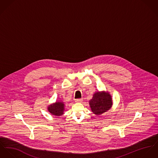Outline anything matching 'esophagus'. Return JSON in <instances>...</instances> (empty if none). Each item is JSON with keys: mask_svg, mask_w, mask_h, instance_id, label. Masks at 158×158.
<instances>
[{"mask_svg": "<svg viewBox=\"0 0 158 158\" xmlns=\"http://www.w3.org/2000/svg\"><path fill=\"white\" fill-rule=\"evenodd\" d=\"M82 101H83L82 99H75L76 102H82Z\"/></svg>", "mask_w": 158, "mask_h": 158, "instance_id": "obj_1", "label": "esophagus"}]
</instances>
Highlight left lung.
Masks as SVG:
<instances>
[{
    "label": "left lung",
    "instance_id": "1",
    "mask_svg": "<svg viewBox=\"0 0 158 158\" xmlns=\"http://www.w3.org/2000/svg\"><path fill=\"white\" fill-rule=\"evenodd\" d=\"M89 103L92 112L96 115H100L111 108L113 101L110 93L103 91L96 92Z\"/></svg>",
    "mask_w": 158,
    "mask_h": 158
}]
</instances>
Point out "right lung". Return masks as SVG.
<instances>
[{"mask_svg": "<svg viewBox=\"0 0 158 158\" xmlns=\"http://www.w3.org/2000/svg\"><path fill=\"white\" fill-rule=\"evenodd\" d=\"M48 111L56 116H62L65 110V104L62 101H57L48 106Z\"/></svg>", "mask_w": 158, "mask_h": 158, "instance_id": "add662e5", "label": "right lung"}]
</instances>
